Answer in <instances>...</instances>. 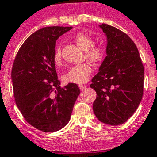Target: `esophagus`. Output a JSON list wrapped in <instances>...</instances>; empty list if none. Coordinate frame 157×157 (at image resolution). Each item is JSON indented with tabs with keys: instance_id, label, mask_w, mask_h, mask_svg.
Returning a JSON list of instances; mask_svg holds the SVG:
<instances>
[{
	"instance_id": "34e87169",
	"label": "esophagus",
	"mask_w": 157,
	"mask_h": 157,
	"mask_svg": "<svg viewBox=\"0 0 157 157\" xmlns=\"http://www.w3.org/2000/svg\"><path fill=\"white\" fill-rule=\"evenodd\" d=\"M86 86H84V85H79V89H80V90H82H82H84L85 89H86Z\"/></svg>"
}]
</instances>
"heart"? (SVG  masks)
<instances>
[{
    "instance_id": "b5f03b06",
    "label": "heart",
    "mask_w": 157,
    "mask_h": 157,
    "mask_svg": "<svg viewBox=\"0 0 157 157\" xmlns=\"http://www.w3.org/2000/svg\"><path fill=\"white\" fill-rule=\"evenodd\" d=\"M75 42L82 50H85V57L92 63H98L103 59L104 50L100 45L93 44V40L87 34L79 33L74 37ZM54 61L59 64L61 61V48L57 47L54 51ZM92 73V67L87 63L73 66L63 75V81L66 83L83 84L88 81Z\"/></svg>"
}]
</instances>
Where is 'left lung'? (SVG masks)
Returning a JSON list of instances; mask_svg holds the SVG:
<instances>
[{
    "label": "left lung",
    "mask_w": 157,
    "mask_h": 157,
    "mask_svg": "<svg viewBox=\"0 0 157 157\" xmlns=\"http://www.w3.org/2000/svg\"><path fill=\"white\" fill-rule=\"evenodd\" d=\"M99 26L107 36V56L90 85L96 93L93 112L100 121L119 125L132 117L142 100L144 67L127 34L107 24Z\"/></svg>",
    "instance_id": "left-lung-1"
}]
</instances>
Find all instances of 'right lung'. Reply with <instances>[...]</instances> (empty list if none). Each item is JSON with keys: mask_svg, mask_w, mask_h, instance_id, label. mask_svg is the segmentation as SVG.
<instances>
[{"mask_svg": "<svg viewBox=\"0 0 157 157\" xmlns=\"http://www.w3.org/2000/svg\"><path fill=\"white\" fill-rule=\"evenodd\" d=\"M71 28L37 30L23 43L13 64L11 81L17 107L29 124L42 132H57L68 123L80 93L76 84L61 87L54 61L56 40Z\"/></svg>", "mask_w": 157, "mask_h": 157, "instance_id": "obj_1", "label": "right lung"}]
</instances>
